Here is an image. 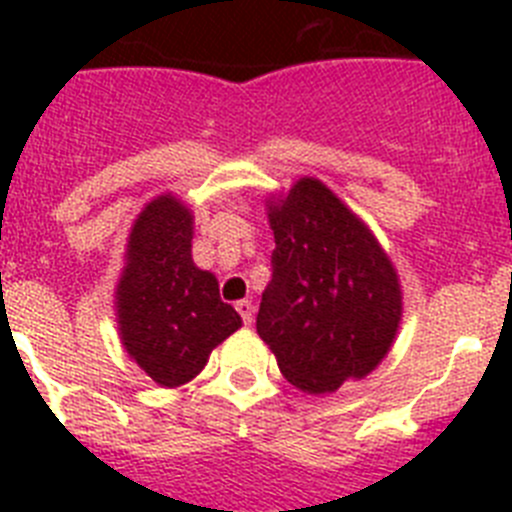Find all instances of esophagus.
<instances>
[{
	"label": "esophagus",
	"instance_id": "1",
	"mask_svg": "<svg viewBox=\"0 0 512 512\" xmlns=\"http://www.w3.org/2000/svg\"><path fill=\"white\" fill-rule=\"evenodd\" d=\"M235 310H238V315H241V318H243V325H251L253 323V305H251V300L235 302Z\"/></svg>",
	"mask_w": 512,
	"mask_h": 512
}]
</instances>
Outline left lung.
<instances>
[{
    "label": "left lung",
    "instance_id": "8db88e82",
    "mask_svg": "<svg viewBox=\"0 0 512 512\" xmlns=\"http://www.w3.org/2000/svg\"><path fill=\"white\" fill-rule=\"evenodd\" d=\"M269 223L277 248L256 330L282 374L312 395L366 377L400 325L392 261L318 179H300L271 207Z\"/></svg>",
    "mask_w": 512,
    "mask_h": 512
}]
</instances>
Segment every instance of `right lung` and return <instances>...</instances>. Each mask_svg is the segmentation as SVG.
Returning <instances> with one entry per match:
<instances>
[{
	"instance_id": "obj_1",
	"label": "right lung",
	"mask_w": 512,
	"mask_h": 512,
	"mask_svg": "<svg viewBox=\"0 0 512 512\" xmlns=\"http://www.w3.org/2000/svg\"><path fill=\"white\" fill-rule=\"evenodd\" d=\"M117 307L128 354L164 387L197 377L212 348L241 328L217 279L194 266L192 215L169 194L140 212L130 233Z\"/></svg>"
}]
</instances>
